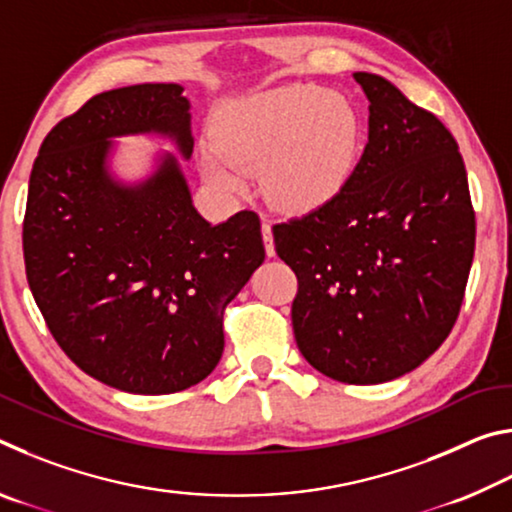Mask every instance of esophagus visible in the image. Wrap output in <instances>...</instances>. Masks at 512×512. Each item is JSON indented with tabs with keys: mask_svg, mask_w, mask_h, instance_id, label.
<instances>
[{
	"mask_svg": "<svg viewBox=\"0 0 512 512\" xmlns=\"http://www.w3.org/2000/svg\"><path fill=\"white\" fill-rule=\"evenodd\" d=\"M262 237H264V248H266V255L273 257L275 255V244H273V228L271 223L264 221L262 223Z\"/></svg>",
	"mask_w": 512,
	"mask_h": 512,
	"instance_id": "1",
	"label": "esophagus"
}]
</instances>
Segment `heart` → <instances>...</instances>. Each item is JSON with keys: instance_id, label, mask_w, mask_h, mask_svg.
<instances>
[{"instance_id": "obj_1", "label": "heart", "mask_w": 512, "mask_h": 512, "mask_svg": "<svg viewBox=\"0 0 512 512\" xmlns=\"http://www.w3.org/2000/svg\"><path fill=\"white\" fill-rule=\"evenodd\" d=\"M214 146L203 171L225 192H241L244 169L262 167L268 198L284 210L327 205L357 169L363 126L357 108L323 85L293 83L250 94L216 110Z\"/></svg>"}]
</instances>
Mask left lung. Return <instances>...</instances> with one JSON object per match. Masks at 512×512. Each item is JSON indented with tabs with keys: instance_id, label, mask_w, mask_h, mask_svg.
I'll use <instances>...</instances> for the list:
<instances>
[{
	"instance_id": "left-lung-1",
	"label": "left lung",
	"mask_w": 512,
	"mask_h": 512,
	"mask_svg": "<svg viewBox=\"0 0 512 512\" xmlns=\"http://www.w3.org/2000/svg\"><path fill=\"white\" fill-rule=\"evenodd\" d=\"M370 101L368 144L327 205L273 225L298 277L296 343L343 384H381L431 357L465 298L476 239L454 135L377 74H354Z\"/></svg>"
}]
</instances>
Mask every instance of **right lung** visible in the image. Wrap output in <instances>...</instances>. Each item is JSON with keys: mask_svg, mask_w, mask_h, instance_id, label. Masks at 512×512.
Segmentation results:
<instances>
[{"mask_svg": "<svg viewBox=\"0 0 512 512\" xmlns=\"http://www.w3.org/2000/svg\"><path fill=\"white\" fill-rule=\"evenodd\" d=\"M151 131L192 155L180 85L101 92L60 119L33 162L22 225L29 287L60 350L137 395L178 393L210 375L223 311L266 255L259 216L207 223L171 155L140 187L108 176L110 137Z\"/></svg>", "mask_w": 512, "mask_h": 512, "instance_id": "add662e5", "label": "right lung"}]
</instances>
